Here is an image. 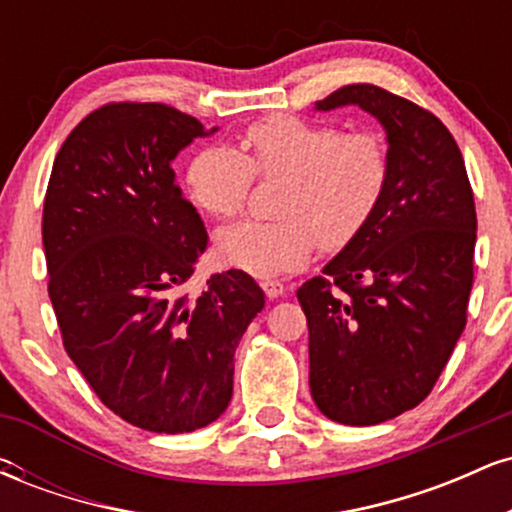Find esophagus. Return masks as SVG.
Segmentation results:
<instances>
[{
	"instance_id": "34e87169",
	"label": "esophagus",
	"mask_w": 512,
	"mask_h": 512,
	"mask_svg": "<svg viewBox=\"0 0 512 512\" xmlns=\"http://www.w3.org/2000/svg\"><path fill=\"white\" fill-rule=\"evenodd\" d=\"M260 286H262V291L267 293V298H279V296H284V291H286V286L281 284L279 279H262L260 281Z\"/></svg>"
}]
</instances>
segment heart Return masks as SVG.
Masks as SVG:
<instances>
[{
  "mask_svg": "<svg viewBox=\"0 0 512 512\" xmlns=\"http://www.w3.org/2000/svg\"><path fill=\"white\" fill-rule=\"evenodd\" d=\"M245 156L207 146L187 163V192L214 219L245 209L252 180L284 178L274 221H240L216 233V250L252 274L301 269L315 250H344L361 236L385 197L390 161L375 132L279 113L240 137Z\"/></svg>",
  "mask_w": 512,
  "mask_h": 512,
  "instance_id": "1",
  "label": "heart"
}]
</instances>
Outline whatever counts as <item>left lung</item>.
Masks as SVG:
<instances>
[{"label":"left lung","instance_id":"1","mask_svg":"<svg viewBox=\"0 0 512 512\" xmlns=\"http://www.w3.org/2000/svg\"><path fill=\"white\" fill-rule=\"evenodd\" d=\"M315 105H358L387 132L378 211L296 291L317 409L373 426L431 395L467 325L477 209L460 146L426 108L373 84L342 86Z\"/></svg>","mask_w":512,"mask_h":512}]
</instances>
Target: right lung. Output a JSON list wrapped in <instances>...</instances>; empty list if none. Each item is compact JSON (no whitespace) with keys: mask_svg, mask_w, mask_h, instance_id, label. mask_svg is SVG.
Wrapping results in <instances>:
<instances>
[{"mask_svg":"<svg viewBox=\"0 0 512 512\" xmlns=\"http://www.w3.org/2000/svg\"><path fill=\"white\" fill-rule=\"evenodd\" d=\"M214 132V129H211ZM197 117L108 103L57 151L43 207L48 293L67 354L98 399L154 433L209 426L233 397V354L264 293L243 269L190 298L209 236L170 161Z\"/></svg>","mask_w":512,"mask_h":512,"instance_id":"add662e5","label":"right lung"}]
</instances>
